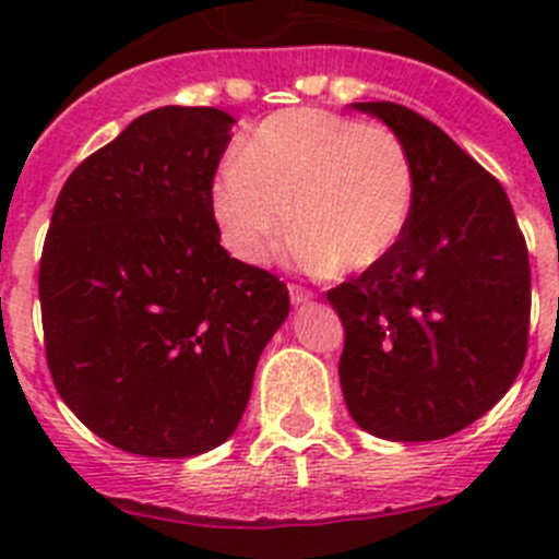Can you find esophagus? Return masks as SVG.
Listing matches in <instances>:
<instances>
[{"instance_id":"34e87169","label":"esophagus","mask_w":559,"mask_h":559,"mask_svg":"<svg viewBox=\"0 0 559 559\" xmlns=\"http://www.w3.org/2000/svg\"><path fill=\"white\" fill-rule=\"evenodd\" d=\"M289 297H292V306H306V302H311L313 292H308V289H302V286L292 284L289 286Z\"/></svg>"}]
</instances>
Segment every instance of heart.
I'll return each instance as SVG.
<instances>
[{"label":"heart","mask_w":559,"mask_h":559,"mask_svg":"<svg viewBox=\"0 0 559 559\" xmlns=\"http://www.w3.org/2000/svg\"><path fill=\"white\" fill-rule=\"evenodd\" d=\"M411 202L414 170L403 140L316 107L264 118L213 189L224 246L240 262H267L292 222L297 257L332 273L379 264L403 235Z\"/></svg>","instance_id":"b5f03b06"}]
</instances>
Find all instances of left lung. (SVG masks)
Returning <instances> with one entry per match:
<instances>
[{
	"mask_svg": "<svg viewBox=\"0 0 559 559\" xmlns=\"http://www.w3.org/2000/svg\"><path fill=\"white\" fill-rule=\"evenodd\" d=\"M411 156L414 202L379 264L326 292L346 330L348 414L384 441H438L487 414L527 354L530 259L503 186L394 103H354Z\"/></svg>",
	"mask_w": 559,
	"mask_h": 559,
	"instance_id": "1",
	"label": "left lung"
}]
</instances>
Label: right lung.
<instances>
[{
  "instance_id": "1",
  "label": "right lung",
  "mask_w": 559,
  "mask_h": 559,
  "mask_svg": "<svg viewBox=\"0 0 559 559\" xmlns=\"http://www.w3.org/2000/svg\"><path fill=\"white\" fill-rule=\"evenodd\" d=\"M235 118L167 105L61 186L39 259L45 357L92 432L140 456L222 447L289 316L267 270L224 251L213 178Z\"/></svg>"
}]
</instances>
